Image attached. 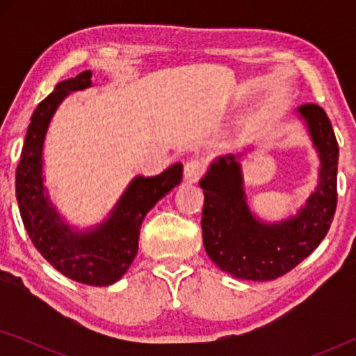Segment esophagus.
I'll use <instances>...</instances> for the list:
<instances>
[{
	"instance_id": "1",
	"label": "esophagus",
	"mask_w": 356,
	"mask_h": 356,
	"mask_svg": "<svg viewBox=\"0 0 356 356\" xmlns=\"http://www.w3.org/2000/svg\"><path fill=\"white\" fill-rule=\"evenodd\" d=\"M204 173V165L199 160H189V162L184 165V178L189 183H196L199 178L202 177Z\"/></svg>"
}]
</instances>
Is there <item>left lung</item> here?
I'll return each instance as SVG.
<instances>
[{"label":"left lung","instance_id":"left-lung-1","mask_svg":"<svg viewBox=\"0 0 356 356\" xmlns=\"http://www.w3.org/2000/svg\"><path fill=\"white\" fill-rule=\"evenodd\" d=\"M303 123L319 159L318 183L305 202L285 218L269 222L251 209L238 154L217 155L199 179L204 191L202 238L218 269L235 279L274 280L306 259L327 235L337 206L339 145L332 124L321 106L300 105Z\"/></svg>","mask_w":356,"mask_h":356}]
</instances>
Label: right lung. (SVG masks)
<instances>
[{
	"label": "right lung",
	"instance_id": "obj_1",
	"mask_svg": "<svg viewBox=\"0 0 356 356\" xmlns=\"http://www.w3.org/2000/svg\"><path fill=\"white\" fill-rule=\"evenodd\" d=\"M92 87V71L61 81L33 111L16 170V199L24 227L38 252L67 279L106 286L118 282L138 254L139 228L160 199L181 183L183 165L155 177L136 175L108 213L94 225L70 223L45 186V140L63 102Z\"/></svg>",
	"mask_w": 356,
	"mask_h": 356
}]
</instances>
